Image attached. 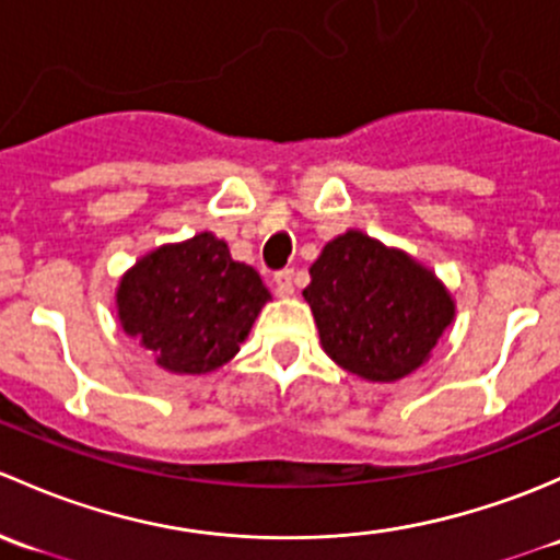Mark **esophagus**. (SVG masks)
Wrapping results in <instances>:
<instances>
[{
  "label": "esophagus",
  "instance_id": "obj_1",
  "mask_svg": "<svg viewBox=\"0 0 560 560\" xmlns=\"http://www.w3.org/2000/svg\"><path fill=\"white\" fill-rule=\"evenodd\" d=\"M275 288H278V296H291L293 293V269H282L275 275Z\"/></svg>",
  "mask_w": 560,
  "mask_h": 560
}]
</instances>
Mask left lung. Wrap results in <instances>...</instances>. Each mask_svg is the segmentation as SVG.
<instances>
[{"instance_id":"1","label":"left lung","mask_w":560,"mask_h":560,"mask_svg":"<svg viewBox=\"0 0 560 560\" xmlns=\"http://www.w3.org/2000/svg\"><path fill=\"white\" fill-rule=\"evenodd\" d=\"M302 296L328 359L369 383H396L423 366L455 318L434 269L359 229L323 245Z\"/></svg>"}]
</instances>
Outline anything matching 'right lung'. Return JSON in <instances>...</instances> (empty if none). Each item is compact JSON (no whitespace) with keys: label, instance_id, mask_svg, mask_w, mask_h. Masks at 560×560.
<instances>
[{"label":"right lung","instance_id":"obj_1","mask_svg":"<svg viewBox=\"0 0 560 560\" xmlns=\"http://www.w3.org/2000/svg\"><path fill=\"white\" fill-rule=\"evenodd\" d=\"M272 299L212 232L145 253L115 288L120 328L172 374L215 372L240 353Z\"/></svg>","mask_w":560,"mask_h":560}]
</instances>
